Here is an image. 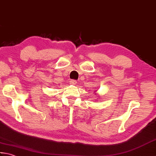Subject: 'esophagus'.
Returning <instances> with one entry per match:
<instances>
[{"label":"esophagus","mask_w":156,"mask_h":156,"mask_svg":"<svg viewBox=\"0 0 156 156\" xmlns=\"http://www.w3.org/2000/svg\"><path fill=\"white\" fill-rule=\"evenodd\" d=\"M76 83H77V81L75 80V79H72V80L70 81V84L71 85H76Z\"/></svg>","instance_id":"34e87169"}]
</instances>
